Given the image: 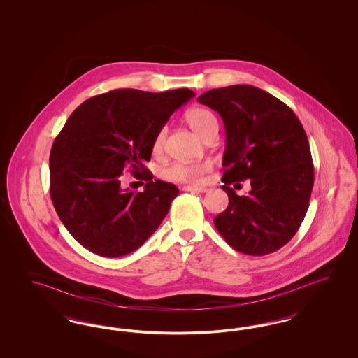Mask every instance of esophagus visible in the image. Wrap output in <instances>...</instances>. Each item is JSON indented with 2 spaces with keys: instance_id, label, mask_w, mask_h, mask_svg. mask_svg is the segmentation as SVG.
Here are the masks:
<instances>
[{
  "instance_id": "34e87169",
  "label": "esophagus",
  "mask_w": 358,
  "mask_h": 358,
  "mask_svg": "<svg viewBox=\"0 0 358 358\" xmlns=\"http://www.w3.org/2000/svg\"><path fill=\"white\" fill-rule=\"evenodd\" d=\"M182 190H185V192H196V193H204V192H206V187L185 185V187H182Z\"/></svg>"
}]
</instances>
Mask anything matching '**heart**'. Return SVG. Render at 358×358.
Instances as JSON below:
<instances>
[{
    "label": "heart",
    "mask_w": 358,
    "mask_h": 358,
    "mask_svg": "<svg viewBox=\"0 0 358 358\" xmlns=\"http://www.w3.org/2000/svg\"><path fill=\"white\" fill-rule=\"evenodd\" d=\"M185 120L187 124L200 136H204L206 131L217 123L216 117L206 108L203 107H193L187 110L185 114ZM166 136V127H162L158 130L153 139V152L159 153L164 148ZM210 171L209 162H182L177 161L173 162L169 166L164 168L161 171V176L171 181V182H184V184H197L203 180L206 171Z\"/></svg>",
    "instance_id": "1"
}]
</instances>
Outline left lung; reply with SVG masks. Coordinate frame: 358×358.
Returning a JSON list of instances; mask_svg holds the SVG:
<instances>
[{
  "label": "left lung",
  "instance_id": "obj_1",
  "mask_svg": "<svg viewBox=\"0 0 358 358\" xmlns=\"http://www.w3.org/2000/svg\"><path fill=\"white\" fill-rule=\"evenodd\" d=\"M197 101L220 114L227 136L222 187L229 203L215 217V227L245 255L278 251L299 229L314 185L301 120L287 104L254 85L215 88ZM247 178L252 192L238 196L229 185Z\"/></svg>",
  "mask_w": 358,
  "mask_h": 358
}]
</instances>
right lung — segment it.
<instances>
[{
    "mask_svg": "<svg viewBox=\"0 0 358 358\" xmlns=\"http://www.w3.org/2000/svg\"><path fill=\"white\" fill-rule=\"evenodd\" d=\"M194 92L120 88L82 103L55 138L50 194L64 227L88 251L120 257L138 250L169 212L178 187L161 180L150 161L153 139ZM144 173L143 192L120 187V174Z\"/></svg>",
    "mask_w": 358,
    "mask_h": 358,
    "instance_id": "obj_1",
    "label": "right lung"
}]
</instances>
